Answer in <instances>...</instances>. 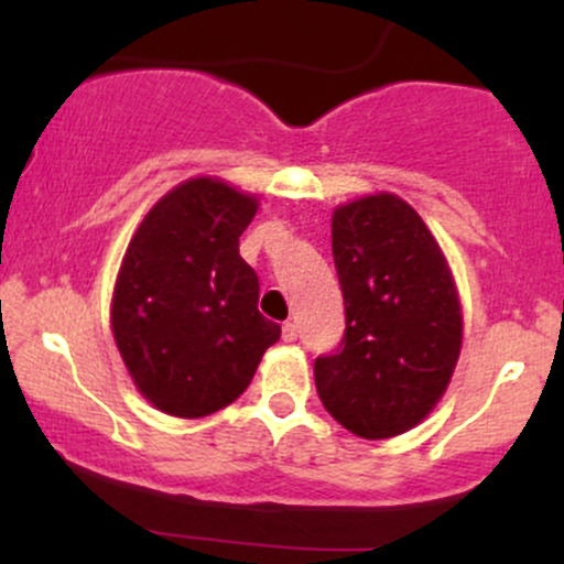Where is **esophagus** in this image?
Returning <instances> with one entry per match:
<instances>
[{
    "instance_id": "34e87169",
    "label": "esophagus",
    "mask_w": 564,
    "mask_h": 564,
    "mask_svg": "<svg viewBox=\"0 0 564 564\" xmlns=\"http://www.w3.org/2000/svg\"><path fill=\"white\" fill-rule=\"evenodd\" d=\"M281 334H283V341H296V323H291V321L283 323Z\"/></svg>"
}]
</instances>
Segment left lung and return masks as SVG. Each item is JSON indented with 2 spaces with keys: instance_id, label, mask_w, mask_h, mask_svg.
<instances>
[{
  "instance_id": "left-lung-1",
  "label": "left lung",
  "mask_w": 564,
  "mask_h": 564,
  "mask_svg": "<svg viewBox=\"0 0 564 564\" xmlns=\"http://www.w3.org/2000/svg\"><path fill=\"white\" fill-rule=\"evenodd\" d=\"M332 251L347 326L339 347L315 358V387L352 435L394 437L437 405L456 368V283L424 219L392 193L339 206Z\"/></svg>"
}]
</instances>
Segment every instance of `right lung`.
I'll return each instance as SVG.
<instances>
[{
    "label": "right lung",
    "instance_id": "obj_1",
    "mask_svg": "<svg viewBox=\"0 0 564 564\" xmlns=\"http://www.w3.org/2000/svg\"><path fill=\"white\" fill-rule=\"evenodd\" d=\"M257 198L223 180L177 185L148 212L116 278L111 328L142 398L200 419L249 387L281 326L257 310L260 278L238 254Z\"/></svg>",
    "mask_w": 564,
    "mask_h": 564
}]
</instances>
